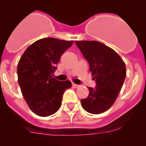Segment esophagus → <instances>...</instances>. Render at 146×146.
I'll use <instances>...</instances> for the list:
<instances>
[{
	"mask_svg": "<svg viewBox=\"0 0 146 146\" xmlns=\"http://www.w3.org/2000/svg\"><path fill=\"white\" fill-rule=\"evenodd\" d=\"M72 85H73V87L74 88H79V87L80 86V85H77V84H75V83H73V82L72 83Z\"/></svg>",
	"mask_w": 146,
	"mask_h": 146,
	"instance_id": "1",
	"label": "esophagus"
}]
</instances>
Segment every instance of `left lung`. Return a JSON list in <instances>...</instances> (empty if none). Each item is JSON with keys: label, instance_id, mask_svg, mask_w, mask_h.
I'll list each match as a JSON object with an SVG mask.
<instances>
[{"label": "left lung", "instance_id": "8db88e82", "mask_svg": "<svg viewBox=\"0 0 146 146\" xmlns=\"http://www.w3.org/2000/svg\"><path fill=\"white\" fill-rule=\"evenodd\" d=\"M92 72L95 88H88L89 95L82 99V107L94 114L108 110L117 98L126 76V66L117 52L96 41H76Z\"/></svg>", "mask_w": 146, "mask_h": 146}]
</instances>
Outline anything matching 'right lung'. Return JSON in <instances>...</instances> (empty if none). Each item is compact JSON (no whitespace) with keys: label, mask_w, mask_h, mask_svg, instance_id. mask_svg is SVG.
<instances>
[{"label":"right lung","mask_w":146,"mask_h":146,"mask_svg":"<svg viewBox=\"0 0 146 146\" xmlns=\"http://www.w3.org/2000/svg\"><path fill=\"white\" fill-rule=\"evenodd\" d=\"M73 41L44 38L26 49L17 65L18 83L30 110L36 115L48 117L61 105L66 90L71 88L69 80L59 81L52 77L61 55Z\"/></svg>","instance_id":"add662e5"}]
</instances>
